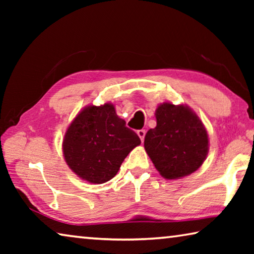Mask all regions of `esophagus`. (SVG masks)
Segmentation results:
<instances>
[{"label":"esophagus","mask_w":254,"mask_h":254,"mask_svg":"<svg viewBox=\"0 0 254 254\" xmlns=\"http://www.w3.org/2000/svg\"><path fill=\"white\" fill-rule=\"evenodd\" d=\"M136 134L139 135L141 141H142V142H143L144 136H145V130H137V131H136Z\"/></svg>","instance_id":"obj_1"}]
</instances>
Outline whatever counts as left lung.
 Listing matches in <instances>:
<instances>
[{"label":"left lung","instance_id":"left-lung-1","mask_svg":"<svg viewBox=\"0 0 254 254\" xmlns=\"http://www.w3.org/2000/svg\"><path fill=\"white\" fill-rule=\"evenodd\" d=\"M157 127L144 137V149L163 178L180 179L203 165L208 153V134L187 105L165 102L156 110Z\"/></svg>","mask_w":254,"mask_h":254}]
</instances>
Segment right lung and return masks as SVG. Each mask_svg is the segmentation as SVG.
I'll return each mask as SVG.
<instances>
[{"mask_svg":"<svg viewBox=\"0 0 254 254\" xmlns=\"http://www.w3.org/2000/svg\"><path fill=\"white\" fill-rule=\"evenodd\" d=\"M141 143L126 127L111 103L84 107L68 127L63 153L68 167L79 178L103 184L118 174L122 162Z\"/></svg>","mask_w":254,"mask_h":254,"instance_id":"obj_1","label":"right lung"}]
</instances>
